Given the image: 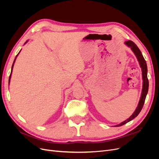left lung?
<instances>
[{"instance_id":"1","label":"left lung","mask_w":159,"mask_h":159,"mask_svg":"<svg viewBox=\"0 0 159 159\" xmlns=\"http://www.w3.org/2000/svg\"><path fill=\"white\" fill-rule=\"evenodd\" d=\"M125 44L129 48H131V49L134 52V55L136 56L139 62V65H140L141 70H142V77H143V89H142L141 98H140V100H139L138 106H137L136 110L134 111V112L133 113V115L129 119L125 120V121L122 122L121 123L117 125H115V127L122 126V125H123L129 122L130 121H131V120H133L134 118H135L137 116V115L139 114V113L141 112V111L143 107V105H144V103H145L146 96H147V94L148 93V80L147 78V66L146 61L145 59H144L141 52L140 51V50H139L137 46L131 40H128V41L125 42Z\"/></svg>"}]
</instances>
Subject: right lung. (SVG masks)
Instances as JSON below:
<instances>
[{
    "instance_id": "1",
    "label": "right lung",
    "mask_w": 159,
    "mask_h": 159,
    "mask_svg": "<svg viewBox=\"0 0 159 159\" xmlns=\"http://www.w3.org/2000/svg\"><path fill=\"white\" fill-rule=\"evenodd\" d=\"M28 41H26V42H25V44H26V43ZM20 52H19V53H20ZM19 53H18V54H19ZM18 54L16 55V57H15V59H14V62H13V64H12V69H11V75H10V77H9V80H8V82L9 83H10V80H11V74H12V68H13V66H14V62H15V60H16V57H17V56L18 55Z\"/></svg>"
}]
</instances>
